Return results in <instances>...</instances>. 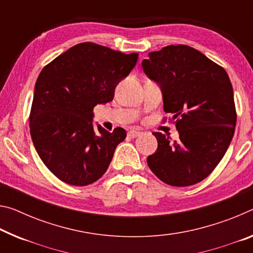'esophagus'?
Returning <instances> with one entry per match:
<instances>
[{
    "mask_svg": "<svg viewBox=\"0 0 253 253\" xmlns=\"http://www.w3.org/2000/svg\"><path fill=\"white\" fill-rule=\"evenodd\" d=\"M127 135L129 136L130 138H135V137H137L138 135H141V131H139V130H135V129H130L129 131H128Z\"/></svg>",
    "mask_w": 253,
    "mask_h": 253,
    "instance_id": "obj_1",
    "label": "esophagus"
}]
</instances>
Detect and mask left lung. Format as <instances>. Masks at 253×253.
<instances>
[{
  "label": "left lung",
  "instance_id": "obj_1",
  "mask_svg": "<svg viewBox=\"0 0 253 253\" xmlns=\"http://www.w3.org/2000/svg\"><path fill=\"white\" fill-rule=\"evenodd\" d=\"M148 57L142 67L161 87L163 109L177 119L179 139L153 133L158 150L147 164L170 186L198 183L211 173L233 138L236 111L230 78L222 66L186 45L163 47Z\"/></svg>",
  "mask_w": 253,
  "mask_h": 253
}]
</instances>
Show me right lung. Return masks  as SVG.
Returning <instances> with one entry per match:
<instances>
[{"instance_id": "right-lung-1", "label": "right lung", "mask_w": 253, "mask_h": 253, "mask_svg": "<svg viewBox=\"0 0 253 253\" xmlns=\"http://www.w3.org/2000/svg\"><path fill=\"white\" fill-rule=\"evenodd\" d=\"M138 54L82 42L43 67L35 85L29 126L36 151L59 180L87 186L105 174L126 130L98 125L93 108L111 101L117 84L134 69Z\"/></svg>"}]
</instances>
